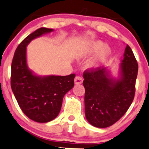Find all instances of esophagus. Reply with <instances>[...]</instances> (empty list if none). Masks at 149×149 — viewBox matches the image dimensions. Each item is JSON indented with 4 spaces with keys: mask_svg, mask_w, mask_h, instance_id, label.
<instances>
[{
    "mask_svg": "<svg viewBox=\"0 0 149 149\" xmlns=\"http://www.w3.org/2000/svg\"><path fill=\"white\" fill-rule=\"evenodd\" d=\"M83 78H82L81 77H80V76H76V78H75V79H74L75 84H76V85L81 84V83H83Z\"/></svg>",
    "mask_w": 149,
    "mask_h": 149,
    "instance_id": "34e87169",
    "label": "esophagus"
}]
</instances>
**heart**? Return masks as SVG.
Returning a JSON list of instances; mask_svg holds the SVG:
<instances>
[{"mask_svg":"<svg viewBox=\"0 0 149 149\" xmlns=\"http://www.w3.org/2000/svg\"><path fill=\"white\" fill-rule=\"evenodd\" d=\"M98 50L100 51L88 64V67L89 69L98 68L106 59L111 55L112 51L110 47H109L108 45L104 46V42L100 41V40H95V41H92L90 43H89L86 52L83 55L80 56V57L90 55V54L97 52Z\"/></svg>","mask_w":149,"mask_h":149,"instance_id":"obj_1","label":"heart"}]
</instances>
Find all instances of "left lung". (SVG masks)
<instances>
[{"mask_svg":"<svg viewBox=\"0 0 149 149\" xmlns=\"http://www.w3.org/2000/svg\"><path fill=\"white\" fill-rule=\"evenodd\" d=\"M137 73V61L127 45L117 77L103 66L85 71V114L89 123L99 128L108 127L125 113L134 100Z\"/></svg>","mask_w":149,"mask_h":149,"instance_id":"obj_1","label":"left lung"}]
</instances>
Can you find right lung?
Segmentation results:
<instances>
[{
	"label": "right lung",
	"mask_w": 149,
	"mask_h": 149,
	"mask_svg": "<svg viewBox=\"0 0 149 149\" xmlns=\"http://www.w3.org/2000/svg\"><path fill=\"white\" fill-rule=\"evenodd\" d=\"M52 31L42 27L25 38L16 49L11 66V88L19 106L29 118L42 123L59 115L64 96L73 88L76 76H38L28 67L27 45Z\"/></svg>",
	"instance_id": "obj_1"
}]
</instances>
